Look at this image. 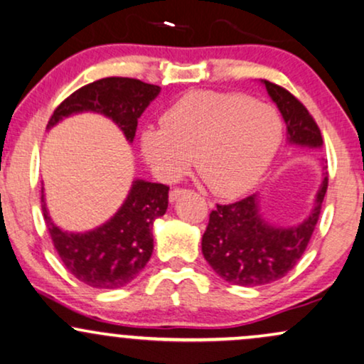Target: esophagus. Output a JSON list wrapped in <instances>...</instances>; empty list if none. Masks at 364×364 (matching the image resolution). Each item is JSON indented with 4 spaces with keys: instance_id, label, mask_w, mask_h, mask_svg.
Returning <instances> with one entry per match:
<instances>
[{
    "instance_id": "34e87169",
    "label": "esophagus",
    "mask_w": 364,
    "mask_h": 364,
    "mask_svg": "<svg viewBox=\"0 0 364 364\" xmlns=\"http://www.w3.org/2000/svg\"><path fill=\"white\" fill-rule=\"evenodd\" d=\"M183 193H185V190H183V188H174V190L169 191V201H171V203H173V201H176L178 198L183 195Z\"/></svg>"
}]
</instances>
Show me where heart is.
<instances>
[{"instance_id": "1", "label": "heart", "mask_w": 364, "mask_h": 364, "mask_svg": "<svg viewBox=\"0 0 364 364\" xmlns=\"http://www.w3.org/2000/svg\"><path fill=\"white\" fill-rule=\"evenodd\" d=\"M284 121L274 105L238 92L195 90L146 127L141 151L163 181L181 178L196 158L201 178L216 195L232 196L259 179L277 153Z\"/></svg>"}]
</instances>
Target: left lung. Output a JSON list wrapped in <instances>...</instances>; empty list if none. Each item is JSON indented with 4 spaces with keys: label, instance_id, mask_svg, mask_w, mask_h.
<instances>
[{
    "label": "left lung",
    "instance_id": "left-lung-1",
    "mask_svg": "<svg viewBox=\"0 0 364 364\" xmlns=\"http://www.w3.org/2000/svg\"><path fill=\"white\" fill-rule=\"evenodd\" d=\"M277 105L287 127L289 144L323 148L319 127L304 105L284 87L262 80ZM323 164V183L316 193L309 216L294 227H275L260 213L259 195L230 205H216L201 238V252L220 277L230 284L265 285L291 272L309 243L328 190V171Z\"/></svg>",
    "mask_w": 364,
    "mask_h": 364
}]
</instances>
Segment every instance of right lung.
I'll return each mask as SVG.
<instances>
[{"label": "right lung", "mask_w": 364, "mask_h": 364, "mask_svg": "<svg viewBox=\"0 0 364 364\" xmlns=\"http://www.w3.org/2000/svg\"><path fill=\"white\" fill-rule=\"evenodd\" d=\"M161 87L127 77H107L80 87L55 109L48 129L68 116L97 112L134 141L137 119L158 97ZM169 186L134 179L117 213L84 233L63 232L50 218L41 188V210L55 250L73 277L95 289H119L134 280L154 248L153 223L166 213Z\"/></svg>", "instance_id": "1"}]
</instances>
